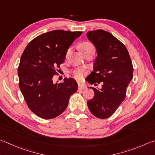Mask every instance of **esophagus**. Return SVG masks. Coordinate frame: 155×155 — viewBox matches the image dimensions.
<instances>
[{
  "mask_svg": "<svg viewBox=\"0 0 155 155\" xmlns=\"http://www.w3.org/2000/svg\"><path fill=\"white\" fill-rule=\"evenodd\" d=\"M86 87L83 84H82L81 83H78V89L79 90H84V89H85Z\"/></svg>",
  "mask_w": 155,
  "mask_h": 155,
  "instance_id": "34e87169",
  "label": "esophagus"
}]
</instances>
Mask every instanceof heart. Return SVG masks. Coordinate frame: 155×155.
Segmentation results:
<instances>
[{"mask_svg": "<svg viewBox=\"0 0 155 155\" xmlns=\"http://www.w3.org/2000/svg\"><path fill=\"white\" fill-rule=\"evenodd\" d=\"M91 47H93V45L89 42H83L81 43L80 45L81 51L85 50L86 49H88ZM73 75L75 78H77V79H80L82 76V71L80 70H74L73 71Z\"/></svg>", "mask_w": 155, "mask_h": 155, "instance_id": "b5f03b06", "label": "heart"}]
</instances>
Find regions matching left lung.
Returning a JSON list of instances; mask_svg holds the SVG:
<instances>
[{"instance_id": "1", "label": "left lung", "mask_w": 155, "mask_h": 155, "mask_svg": "<svg viewBox=\"0 0 155 155\" xmlns=\"http://www.w3.org/2000/svg\"><path fill=\"white\" fill-rule=\"evenodd\" d=\"M95 46L97 56L93 71L86 78L91 84L101 88L93 89L94 95L87 102L90 112L98 118H107L118 109L126 97L127 88L133 79L132 61L123 43L104 30L87 32Z\"/></svg>"}]
</instances>
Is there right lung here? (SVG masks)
I'll use <instances>...</instances> for the list:
<instances>
[{
    "instance_id": "add662e5",
    "label": "right lung",
    "mask_w": 155,
    "mask_h": 155,
    "mask_svg": "<svg viewBox=\"0 0 155 155\" xmlns=\"http://www.w3.org/2000/svg\"><path fill=\"white\" fill-rule=\"evenodd\" d=\"M82 32L55 30L35 37L21 54L18 73L19 86L27 105L43 119L61 115L66 110L70 97L78 90L73 78L54 84L64 62L69 46Z\"/></svg>"
}]
</instances>
